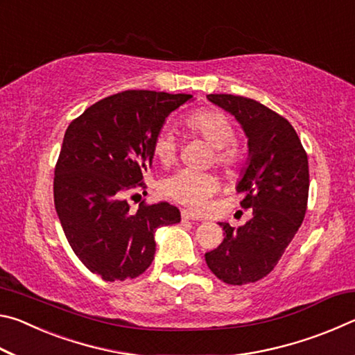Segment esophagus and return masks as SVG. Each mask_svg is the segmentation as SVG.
Returning <instances> with one entry per match:
<instances>
[{
  "label": "esophagus",
  "mask_w": 355,
  "mask_h": 355,
  "mask_svg": "<svg viewBox=\"0 0 355 355\" xmlns=\"http://www.w3.org/2000/svg\"><path fill=\"white\" fill-rule=\"evenodd\" d=\"M182 218L186 219V220H203V219L200 218V216H197L196 213L189 211V209H183V211H182Z\"/></svg>",
  "instance_id": "obj_1"
}]
</instances>
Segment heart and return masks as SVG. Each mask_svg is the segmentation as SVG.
<instances>
[{
  "label": "heart",
  "instance_id": "b5f03b06",
  "mask_svg": "<svg viewBox=\"0 0 355 355\" xmlns=\"http://www.w3.org/2000/svg\"><path fill=\"white\" fill-rule=\"evenodd\" d=\"M186 125L192 133L202 136L214 147V163L224 169H235L241 164L243 152L236 144L235 127L224 112L216 110H200L186 119ZM177 139L171 128H163L153 139V153L161 163L169 164L177 156ZM219 188V182L213 173L180 169L163 182V192L171 199L194 209H203Z\"/></svg>",
  "mask_w": 355,
  "mask_h": 355
}]
</instances>
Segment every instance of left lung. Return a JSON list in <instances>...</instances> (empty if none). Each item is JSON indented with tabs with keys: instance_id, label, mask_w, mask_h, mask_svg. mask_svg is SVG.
<instances>
[{
	"instance_id": "left-lung-1",
	"label": "left lung",
	"mask_w": 355,
	"mask_h": 355,
	"mask_svg": "<svg viewBox=\"0 0 355 355\" xmlns=\"http://www.w3.org/2000/svg\"><path fill=\"white\" fill-rule=\"evenodd\" d=\"M207 98L230 112L248 136L249 159L236 191L252 219L241 227L220 222L224 241L205 254L211 272L228 285L257 282L272 271L302 224L309 200V158L285 117L239 95Z\"/></svg>"
}]
</instances>
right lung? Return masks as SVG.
I'll return each instance as SVG.
<instances>
[{"instance_id":"right-lung-1","label":"right lung","mask_w":355,"mask_h":355,"mask_svg":"<svg viewBox=\"0 0 355 355\" xmlns=\"http://www.w3.org/2000/svg\"><path fill=\"white\" fill-rule=\"evenodd\" d=\"M189 94L125 91L87 107L69 125L55 169V207L65 238L89 271L107 282L135 279L152 264L155 232L180 222L167 202L130 209L146 188L153 139Z\"/></svg>"}]
</instances>
